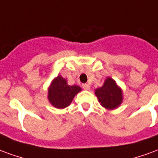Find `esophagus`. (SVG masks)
<instances>
[{"instance_id": "esophagus-1", "label": "esophagus", "mask_w": 158, "mask_h": 158, "mask_svg": "<svg viewBox=\"0 0 158 158\" xmlns=\"http://www.w3.org/2000/svg\"><path fill=\"white\" fill-rule=\"evenodd\" d=\"M82 88H83L84 90H89L90 89V86L88 84H83L82 85Z\"/></svg>"}]
</instances>
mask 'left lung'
Returning a JSON list of instances; mask_svg holds the SVG:
<instances>
[{
	"label": "left lung",
	"mask_w": 158,
	"mask_h": 158,
	"mask_svg": "<svg viewBox=\"0 0 158 158\" xmlns=\"http://www.w3.org/2000/svg\"><path fill=\"white\" fill-rule=\"evenodd\" d=\"M95 95L103 108L113 110L123 103V91L113 78H106L103 86L95 89Z\"/></svg>",
	"instance_id": "left-lung-1"
}]
</instances>
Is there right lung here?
<instances>
[{
	"mask_svg": "<svg viewBox=\"0 0 158 158\" xmlns=\"http://www.w3.org/2000/svg\"><path fill=\"white\" fill-rule=\"evenodd\" d=\"M81 91L79 86L68 85L67 80L60 75L54 78L48 88V100L49 103L59 109L70 105L75 96Z\"/></svg>",
	"mask_w": 158,
	"mask_h": 158,
	"instance_id": "add662e5",
	"label": "right lung"
}]
</instances>
